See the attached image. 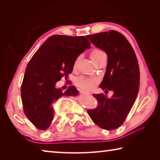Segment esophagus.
I'll return each mask as SVG.
<instances>
[{
  "label": "esophagus",
  "mask_w": 160,
  "mask_h": 160,
  "mask_svg": "<svg viewBox=\"0 0 160 160\" xmlns=\"http://www.w3.org/2000/svg\"><path fill=\"white\" fill-rule=\"evenodd\" d=\"M80 93L82 94H90V93L85 92H83V91H80Z\"/></svg>",
  "instance_id": "1"
}]
</instances>
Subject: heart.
I'll return each instance as SVG.
<instances>
[{
  "mask_svg": "<svg viewBox=\"0 0 160 160\" xmlns=\"http://www.w3.org/2000/svg\"><path fill=\"white\" fill-rule=\"evenodd\" d=\"M104 56H106V54H105L104 51H102L100 49H97V48L92 51L90 53V58L95 64ZM78 61H79V57L77 58L76 60L74 62V68H76ZM96 83L97 80L92 78L80 77L76 80V85L84 90H92L94 87V85H95Z\"/></svg>",
  "mask_w": 160,
  "mask_h": 160,
  "instance_id": "1",
  "label": "heart"
}]
</instances>
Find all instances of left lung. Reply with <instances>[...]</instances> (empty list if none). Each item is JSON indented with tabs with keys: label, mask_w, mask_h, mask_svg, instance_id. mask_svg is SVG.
<instances>
[{
	"label": "left lung",
	"mask_w": 160,
	"mask_h": 160,
	"mask_svg": "<svg viewBox=\"0 0 160 160\" xmlns=\"http://www.w3.org/2000/svg\"><path fill=\"white\" fill-rule=\"evenodd\" d=\"M87 37L107 54L106 73L99 87L113 92L111 98L94 94L99 104L88 113L100 128L112 131L122 125L136 99L140 85L138 62L131 45L118 32H99Z\"/></svg>",
	"instance_id": "obj_1"
}]
</instances>
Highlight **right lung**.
Segmentation results:
<instances>
[{
  "instance_id": "obj_1",
  "label": "right lung",
  "mask_w": 160,
  "mask_h": 160,
  "mask_svg": "<svg viewBox=\"0 0 160 160\" xmlns=\"http://www.w3.org/2000/svg\"><path fill=\"white\" fill-rule=\"evenodd\" d=\"M90 44L84 36L53 35L29 61L22 83L21 98L24 113L38 129L46 131L52 122L54 102L64 95H78L75 87L63 92L56 84L71 73L78 56Z\"/></svg>"
}]
</instances>
